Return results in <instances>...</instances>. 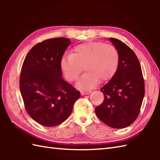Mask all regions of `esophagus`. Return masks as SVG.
<instances>
[{
    "label": "esophagus",
    "instance_id": "obj_1",
    "mask_svg": "<svg viewBox=\"0 0 160 160\" xmlns=\"http://www.w3.org/2000/svg\"><path fill=\"white\" fill-rule=\"evenodd\" d=\"M91 92V91L89 90H87V91H80V93L82 96H84V95H87V94H89Z\"/></svg>",
    "mask_w": 160,
    "mask_h": 160
}]
</instances>
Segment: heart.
Instances as JSON below:
<instances>
[{"mask_svg":"<svg viewBox=\"0 0 160 160\" xmlns=\"http://www.w3.org/2000/svg\"><path fill=\"white\" fill-rule=\"evenodd\" d=\"M120 55L113 45L102 42H88L74 47L73 53H67L60 65L66 79L76 80L84 69L87 71L78 80L77 87L80 89L92 88L99 82L108 81L118 69Z\"/></svg>","mask_w":160,"mask_h":160,"instance_id":"heart-1","label":"heart"}]
</instances>
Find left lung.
Masks as SVG:
<instances>
[{"label":"left lung","instance_id":"left-lung-1","mask_svg":"<svg viewBox=\"0 0 160 160\" xmlns=\"http://www.w3.org/2000/svg\"><path fill=\"white\" fill-rule=\"evenodd\" d=\"M120 55L116 73L101 88L103 102L95 111L98 118L108 127H128L140 113L144 96V80L140 63L130 47L120 40L110 38Z\"/></svg>","mask_w":160,"mask_h":160}]
</instances>
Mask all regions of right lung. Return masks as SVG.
Listing matches in <instances>:
<instances>
[{"label": "right lung", "instance_id": "1", "mask_svg": "<svg viewBox=\"0 0 160 160\" xmlns=\"http://www.w3.org/2000/svg\"><path fill=\"white\" fill-rule=\"evenodd\" d=\"M70 42L62 37L36 44L21 68L20 90L25 108L33 120L45 127L67 120L80 97V91L62 78L60 62Z\"/></svg>", "mask_w": 160, "mask_h": 160}]
</instances>
